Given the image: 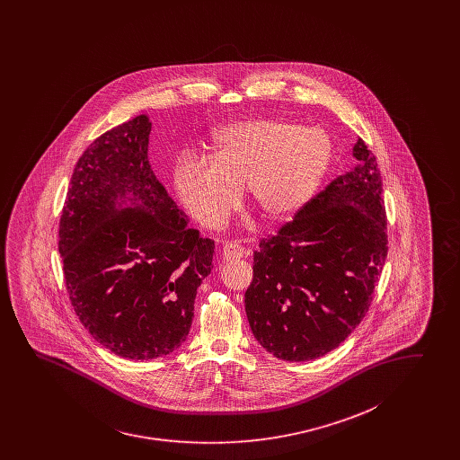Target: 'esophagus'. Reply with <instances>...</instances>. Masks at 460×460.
<instances>
[{
	"label": "esophagus",
	"instance_id": "obj_1",
	"mask_svg": "<svg viewBox=\"0 0 460 460\" xmlns=\"http://www.w3.org/2000/svg\"><path fill=\"white\" fill-rule=\"evenodd\" d=\"M223 260L226 261H231V260H239V258H244L248 256V251L244 250L239 243H226L223 246Z\"/></svg>",
	"mask_w": 460,
	"mask_h": 460
}]
</instances>
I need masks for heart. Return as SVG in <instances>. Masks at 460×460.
Returning <instances> with one entry per match:
<instances>
[{
	"label": "heart",
	"mask_w": 460,
	"mask_h": 460,
	"mask_svg": "<svg viewBox=\"0 0 460 460\" xmlns=\"http://www.w3.org/2000/svg\"><path fill=\"white\" fill-rule=\"evenodd\" d=\"M214 160L181 154L173 185L202 226L217 229L236 209L248 187L268 221H283L315 194L332 158V143L321 128L277 119L224 126L212 138Z\"/></svg>",
	"instance_id": "1"
}]
</instances>
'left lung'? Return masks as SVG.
<instances>
[{
    "mask_svg": "<svg viewBox=\"0 0 460 460\" xmlns=\"http://www.w3.org/2000/svg\"><path fill=\"white\" fill-rule=\"evenodd\" d=\"M359 165L306 202L254 251L244 295L252 335L283 361H312L339 348L373 300L388 254L376 158L361 138Z\"/></svg>",
    "mask_w": 460,
    "mask_h": 460,
    "instance_id": "left-lung-1",
    "label": "left lung"
}]
</instances>
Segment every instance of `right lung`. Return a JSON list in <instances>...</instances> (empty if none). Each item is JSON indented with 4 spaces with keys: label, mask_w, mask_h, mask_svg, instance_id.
<instances>
[{
    "label": "right lung",
    "mask_w": 460,
    "mask_h": 460,
    "mask_svg": "<svg viewBox=\"0 0 460 460\" xmlns=\"http://www.w3.org/2000/svg\"><path fill=\"white\" fill-rule=\"evenodd\" d=\"M146 114L116 126L79 158L60 217L70 302L99 344L126 359L167 356L187 339L214 241L156 181Z\"/></svg>",
    "instance_id": "add662e5"
}]
</instances>
